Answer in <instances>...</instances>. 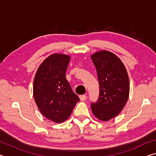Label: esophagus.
Returning <instances> with one entry per match:
<instances>
[{"instance_id":"obj_1","label":"esophagus","mask_w":156,"mask_h":156,"mask_svg":"<svg viewBox=\"0 0 156 156\" xmlns=\"http://www.w3.org/2000/svg\"><path fill=\"white\" fill-rule=\"evenodd\" d=\"M79 98H80V100L81 101H84L87 99V96L85 95H81V96H79Z\"/></svg>"}]
</instances>
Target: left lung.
Segmentation results:
<instances>
[{
	"label": "left lung",
	"instance_id": "1",
	"mask_svg": "<svg viewBox=\"0 0 156 156\" xmlns=\"http://www.w3.org/2000/svg\"><path fill=\"white\" fill-rule=\"evenodd\" d=\"M91 58L96 68L100 93L91 105L94 115L108 121L122 112L129 96V80L125 65L113 53L103 50L95 52Z\"/></svg>",
	"mask_w": 156,
	"mask_h": 156
}]
</instances>
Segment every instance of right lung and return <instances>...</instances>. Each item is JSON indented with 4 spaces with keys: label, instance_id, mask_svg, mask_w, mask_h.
<instances>
[{
    "label": "right lung",
    "instance_id": "obj_1",
    "mask_svg": "<svg viewBox=\"0 0 156 156\" xmlns=\"http://www.w3.org/2000/svg\"><path fill=\"white\" fill-rule=\"evenodd\" d=\"M71 57L53 54L41 63L34 80L33 94L39 111L56 123L68 119L80 100L66 79L65 73Z\"/></svg>",
    "mask_w": 156,
    "mask_h": 156
}]
</instances>
